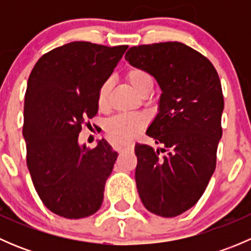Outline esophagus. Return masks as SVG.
Wrapping results in <instances>:
<instances>
[{
  "label": "esophagus",
  "mask_w": 251,
  "mask_h": 251,
  "mask_svg": "<svg viewBox=\"0 0 251 251\" xmlns=\"http://www.w3.org/2000/svg\"><path fill=\"white\" fill-rule=\"evenodd\" d=\"M133 149V143H126L124 147H120L118 148L119 151H132Z\"/></svg>",
  "instance_id": "34e87169"
}]
</instances>
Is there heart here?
I'll use <instances>...</instances> for the list:
<instances>
[{"instance_id": "heart-1", "label": "heart", "mask_w": 251, "mask_h": 251, "mask_svg": "<svg viewBox=\"0 0 251 251\" xmlns=\"http://www.w3.org/2000/svg\"><path fill=\"white\" fill-rule=\"evenodd\" d=\"M126 80L130 83L131 87L144 97L149 95L153 90V80L151 75L146 70L141 68H131L126 73ZM111 83L110 81H105L100 85L97 92V107L100 110H105L109 104V92ZM146 119L141 115L135 114H121L114 116L105 123V132L113 142H125L130 138L135 137L146 126Z\"/></svg>"}]
</instances>
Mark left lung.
<instances>
[{
  "label": "left lung",
  "instance_id": "left-lung-1",
  "mask_svg": "<svg viewBox=\"0 0 251 251\" xmlns=\"http://www.w3.org/2000/svg\"><path fill=\"white\" fill-rule=\"evenodd\" d=\"M125 59L156 80L158 114L147 135L161 143H136V184L146 209L163 217L183 214L203 196L216 168L224 95L206 57L181 42L131 47Z\"/></svg>",
  "mask_w": 251,
  "mask_h": 251
}]
</instances>
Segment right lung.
Returning a JSON list of instances; mask_svg holds the SVG:
<instances>
[{
  "label": "right lung",
  "mask_w": 251,
  "mask_h": 251,
  "mask_svg": "<svg viewBox=\"0 0 251 251\" xmlns=\"http://www.w3.org/2000/svg\"><path fill=\"white\" fill-rule=\"evenodd\" d=\"M127 47L70 42L42 55L27 80V169L42 203L65 219L91 216L103 203L118 153L105 140L93 149L80 146L78 133L97 114L98 90Z\"/></svg>",
  "instance_id": "obj_1"
}]
</instances>
